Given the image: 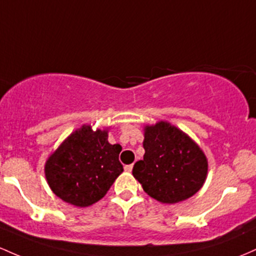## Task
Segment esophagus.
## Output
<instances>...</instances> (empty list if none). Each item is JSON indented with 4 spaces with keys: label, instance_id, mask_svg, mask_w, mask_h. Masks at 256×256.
<instances>
[{
    "label": "esophagus",
    "instance_id": "34e87169",
    "mask_svg": "<svg viewBox=\"0 0 256 256\" xmlns=\"http://www.w3.org/2000/svg\"><path fill=\"white\" fill-rule=\"evenodd\" d=\"M132 168H134V164L126 165V166H125V171H128V172H131V171H132Z\"/></svg>",
    "mask_w": 256,
    "mask_h": 256
}]
</instances>
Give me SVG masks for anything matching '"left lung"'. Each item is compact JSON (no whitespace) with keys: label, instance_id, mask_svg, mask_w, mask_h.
Listing matches in <instances>:
<instances>
[{"label":"left lung","instance_id":"1","mask_svg":"<svg viewBox=\"0 0 256 256\" xmlns=\"http://www.w3.org/2000/svg\"><path fill=\"white\" fill-rule=\"evenodd\" d=\"M144 156L132 175L160 203L174 204L196 194L206 181L208 162L200 148L169 122L144 128Z\"/></svg>","mask_w":256,"mask_h":256}]
</instances>
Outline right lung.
<instances>
[{
	"instance_id": "right-lung-1",
	"label": "right lung",
	"mask_w": 256,
	"mask_h": 256,
	"mask_svg": "<svg viewBox=\"0 0 256 256\" xmlns=\"http://www.w3.org/2000/svg\"><path fill=\"white\" fill-rule=\"evenodd\" d=\"M120 152L119 144L108 142L106 131L82 126L47 160L44 174L50 190L75 206L96 203L124 171Z\"/></svg>"
}]
</instances>
